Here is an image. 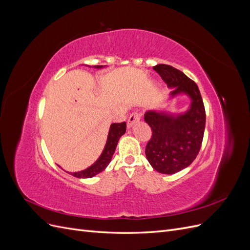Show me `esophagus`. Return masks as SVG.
<instances>
[{
  "label": "esophagus",
  "mask_w": 250,
  "mask_h": 250,
  "mask_svg": "<svg viewBox=\"0 0 250 250\" xmlns=\"http://www.w3.org/2000/svg\"><path fill=\"white\" fill-rule=\"evenodd\" d=\"M140 118H141V115L139 112H132L131 115L129 116V118H128V121H127V125H128V127H131L133 124H135L138 122V121L140 120Z\"/></svg>",
  "instance_id": "34e87169"
}]
</instances>
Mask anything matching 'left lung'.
<instances>
[{
	"instance_id": "1",
	"label": "left lung",
	"mask_w": 250,
	"mask_h": 250,
	"mask_svg": "<svg viewBox=\"0 0 250 250\" xmlns=\"http://www.w3.org/2000/svg\"><path fill=\"white\" fill-rule=\"evenodd\" d=\"M153 70L169 88H173L170 100L179 95L190 99L186 111L151 109L144 116L152 129L145 150L149 164L157 172L174 174L188 167L199 153L206 128V110L197 84L183 72L168 64H156Z\"/></svg>"
}]
</instances>
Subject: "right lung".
Wrapping results in <instances>:
<instances>
[{"instance_id": "1", "label": "right lung", "mask_w": 250, "mask_h": 250, "mask_svg": "<svg viewBox=\"0 0 250 250\" xmlns=\"http://www.w3.org/2000/svg\"><path fill=\"white\" fill-rule=\"evenodd\" d=\"M89 66V65H88ZM95 69H102L103 65H94ZM126 132V123H112L109 127V131L107 135L106 144H105L104 149L102 151L99 158L88 168L78 171V172H70L71 175L77 177V178H90L97 174L102 172L105 168L107 167L108 164L111 161V157L115 153L118 142L120 138ZM69 173V172H67Z\"/></svg>"}]
</instances>
